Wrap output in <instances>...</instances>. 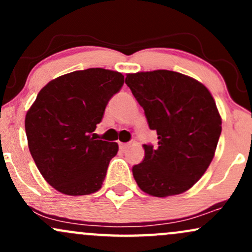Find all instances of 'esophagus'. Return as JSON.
<instances>
[{
    "instance_id": "1",
    "label": "esophagus",
    "mask_w": 252,
    "mask_h": 252,
    "mask_svg": "<svg viewBox=\"0 0 252 252\" xmlns=\"http://www.w3.org/2000/svg\"><path fill=\"white\" fill-rule=\"evenodd\" d=\"M128 147H129L128 143H122V142L120 143V148H121V150H126V148H128Z\"/></svg>"
}]
</instances>
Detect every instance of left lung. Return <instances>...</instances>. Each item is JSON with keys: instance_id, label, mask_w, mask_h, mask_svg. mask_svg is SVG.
<instances>
[{"instance_id": "obj_1", "label": "left lung", "mask_w": 252, "mask_h": 252, "mask_svg": "<svg viewBox=\"0 0 252 252\" xmlns=\"http://www.w3.org/2000/svg\"><path fill=\"white\" fill-rule=\"evenodd\" d=\"M126 84L142 106L158 146L143 144L144 160L132 167L138 187L166 198L189 190L215 158L221 117L209 89L168 70L128 73Z\"/></svg>"}]
</instances>
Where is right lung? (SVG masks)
<instances>
[{"instance_id":"right-lung-1","label":"right lung","mask_w":252,"mask_h":252,"mask_svg":"<svg viewBox=\"0 0 252 252\" xmlns=\"http://www.w3.org/2000/svg\"><path fill=\"white\" fill-rule=\"evenodd\" d=\"M123 83L120 72L88 68L58 77L37 94L25 118L28 148L58 192L88 195L102 187L118 144L96 140L92 132Z\"/></svg>"}]
</instances>
